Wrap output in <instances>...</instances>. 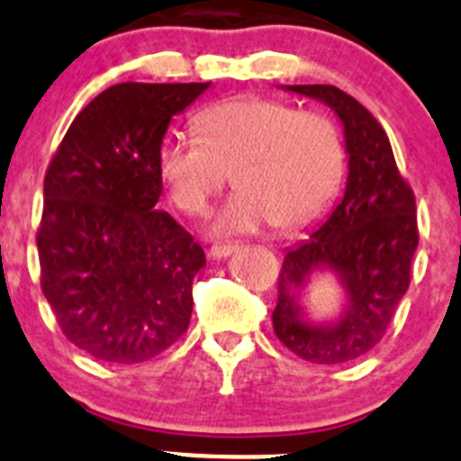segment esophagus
Instances as JSON below:
<instances>
[{"instance_id":"esophagus-1","label":"esophagus","mask_w":461,"mask_h":461,"mask_svg":"<svg viewBox=\"0 0 461 461\" xmlns=\"http://www.w3.org/2000/svg\"><path fill=\"white\" fill-rule=\"evenodd\" d=\"M236 250H239V245H213L209 250V257L211 259H227V257L234 255Z\"/></svg>"}]
</instances>
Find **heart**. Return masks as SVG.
Returning a JSON list of instances; mask_svg holds the SVG:
<instances>
[{"label":"heart","mask_w":461,"mask_h":461,"mask_svg":"<svg viewBox=\"0 0 461 461\" xmlns=\"http://www.w3.org/2000/svg\"><path fill=\"white\" fill-rule=\"evenodd\" d=\"M197 127L200 136H167L158 170L172 204L191 216L204 213L234 172L239 193L211 221L213 236L250 234L270 222L298 230L341 186L346 149L328 115L250 95L213 104Z\"/></svg>","instance_id":"b5f03b06"}]
</instances>
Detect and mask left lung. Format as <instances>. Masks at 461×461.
Returning <instances> with one entry per match:
<instances>
[{"label":"left lung","mask_w":461,"mask_h":461,"mask_svg":"<svg viewBox=\"0 0 461 461\" xmlns=\"http://www.w3.org/2000/svg\"><path fill=\"white\" fill-rule=\"evenodd\" d=\"M282 88L334 111L343 127L348 179L309 239L286 250L273 330L312 364H343L377 346L407 294L419 245L414 193L400 177L384 129L366 106L337 86ZM321 274H332L342 289L339 313L322 321L311 318L303 300Z\"/></svg>","instance_id":"obj_1"}]
</instances>
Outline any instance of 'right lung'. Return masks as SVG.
<instances>
[{
	"label": "right lung",
	"mask_w": 461,
	"mask_h": 461,
	"mask_svg": "<svg viewBox=\"0 0 461 461\" xmlns=\"http://www.w3.org/2000/svg\"><path fill=\"white\" fill-rule=\"evenodd\" d=\"M206 84H115L72 120L45 175L41 284L63 334L139 364L188 328L204 250L158 211V154L172 118Z\"/></svg>",
	"instance_id": "1"
}]
</instances>
